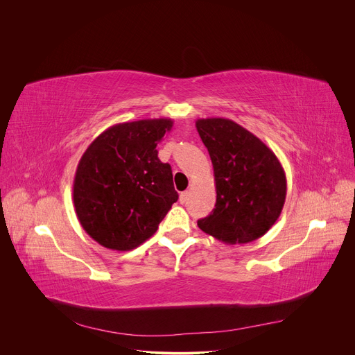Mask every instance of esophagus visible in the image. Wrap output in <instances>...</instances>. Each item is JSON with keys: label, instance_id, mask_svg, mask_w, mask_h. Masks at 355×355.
<instances>
[{"label": "esophagus", "instance_id": "esophagus-1", "mask_svg": "<svg viewBox=\"0 0 355 355\" xmlns=\"http://www.w3.org/2000/svg\"><path fill=\"white\" fill-rule=\"evenodd\" d=\"M189 199V192L188 191H184L180 193V202L181 204H185V202Z\"/></svg>", "mask_w": 355, "mask_h": 355}]
</instances>
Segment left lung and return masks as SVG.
Masks as SVG:
<instances>
[{
  "mask_svg": "<svg viewBox=\"0 0 355 355\" xmlns=\"http://www.w3.org/2000/svg\"><path fill=\"white\" fill-rule=\"evenodd\" d=\"M214 166L216 204L198 227L226 244H245L264 236L285 204L286 177L274 151L226 118L195 122Z\"/></svg>",
  "mask_w": 355,
  "mask_h": 355,
  "instance_id": "1",
  "label": "left lung"
}]
</instances>
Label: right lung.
<instances>
[{
    "label": "right lung",
    "instance_id": "add662e5",
    "mask_svg": "<svg viewBox=\"0 0 355 355\" xmlns=\"http://www.w3.org/2000/svg\"><path fill=\"white\" fill-rule=\"evenodd\" d=\"M174 122L168 118L114 125L81 156L73 202L83 229L111 250H133L153 236L178 193L171 167L157 144Z\"/></svg>",
    "mask_w": 355,
    "mask_h": 355
}]
</instances>
